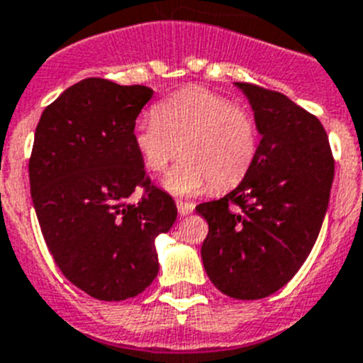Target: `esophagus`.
<instances>
[{
    "label": "esophagus",
    "mask_w": 363,
    "mask_h": 363,
    "mask_svg": "<svg viewBox=\"0 0 363 363\" xmlns=\"http://www.w3.org/2000/svg\"><path fill=\"white\" fill-rule=\"evenodd\" d=\"M195 210V204L194 203H186V201H177V212L179 216H188Z\"/></svg>",
    "instance_id": "obj_1"
}]
</instances>
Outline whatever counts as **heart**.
Masks as SVG:
<instances>
[{
    "label": "heart",
    "instance_id": "b5f03b06",
    "mask_svg": "<svg viewBox=\"0 0 363 363\" xmlns=\"http://www.w3.org/2000/svg\"><path fill=\"white\" fill-rule=\"evenodd\" d=\"M133 144L150 172L164 173L181 151L166 186L195 194L212 182L217 191L239 184L259 147L256 118L223 94L190 86L169 94L133 128Z\"/></svg>",
    "mask_w": 363,
    "mask_h": 363
}]
</instances>
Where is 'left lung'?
Masks as SVG:
<instances>
[{"mask_svg":"<svg viewBox=\"0 0 363 363\" xmlns=\"http://www.w3.org/2000/svg\"><path fill=\"white\" fill-rule=\"evenodd\" d=\"M254 109L261 143L247 177L219 201L201 203L208 220L204 270L223 294L261 299L305 263L329 206L334 157L313 113L277 91L235 82Z\"/></svg>","mask_w":363,"mask_h":363,"instance_id":"1","label":"left lung"}]
</instances>
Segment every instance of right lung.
Returning <instances> with one entry per match:
<instances>
[{
  "label": "right lung",
  "mask_w": 363,
  "mask_h": 363,
  "mask_svg": "<svg viewBox=\"0 0 363 363\" xmlns=\"http://www.w3.org/2000/svg\"><path fill=\"white\" fill-rule=\"evenodd\" d=\"M153 91L106 78L78 82L43 109L29 159L33 204L65 277L102 301L133 298L159 272L155 238L177 219L151 184L133 128ZM140 187L143 197L129 203Z\"/></svg>",
  "instance_id": "1"
}]
</instances>
